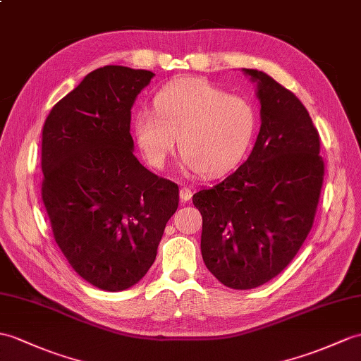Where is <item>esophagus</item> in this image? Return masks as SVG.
Masks as SVG:
<instances>
[{
    "mask_svg": "<svg viewBox=\"0 0 361 361\" xmlns=\"http://www.w3.org/2000/svg\"><path fill=\"white\" fill-rule=\"evenodd\" d=\"M180 198H181V201L183 203H188V201L192 198V190L189 189V188H181L180 189Z\"/></svg>",
    "mask_w": 361,
    "mask_h": 361,
    "instance_id": "obj_1",
    "label": "esophagus"
}]
</instances>
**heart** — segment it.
<instances>
[{"instance_id":"1","label":"heart","mask_w":361,"mask_h":361,"mask_svg":"<svg viewBox=\"0 0 361 361\" xmlns=\"http://www.w3.org/2000/svg\"><path fill=\"white\" fill-rule=\"evenodd\" d=\"M154 109H140L133 132L142 155L155 167L164 166L177 137L184 163L204 178L231 171L252 145L254 106L206 80L169 82L157 92Z\"/></svg>"}]
</instances>
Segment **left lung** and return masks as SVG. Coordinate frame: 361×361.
I'll return each mask as SVG.
<instances>
[{"mask_svg":"<svg viewBox=\"0 0 361 361\" xmlns=\"http://www.w3.org/2000/svg\"><path fill=\"white\" fill-rule=\"evenodd\" d=\"M257 81L262 126L247 160L192 197L203 216L201 255L231 289H254L286 267L311 232L324 161L306 107L264 72Z\"/></svg>","mask_w":361,"mask_h":361,"instance_id":"left-lung-1","label":"left lung"}]
</instances>
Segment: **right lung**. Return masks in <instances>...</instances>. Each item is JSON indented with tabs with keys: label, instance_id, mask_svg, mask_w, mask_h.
I'll use <instances>...</instances> for the list:
<instances>
[{
	"label": "right lung",
	"instance_id": "1",
	"mask_svg": "<svg viewBox=\"0 0 361 361\" xmlns=\"http://www.w3.org/2000/svg\"><path fill=\"white\" fill-rule=\"evenodd\" d=\"M154 73L104 66L58 102L43 126L41 198L58 247L81 279L118 292L157 257L178 186L133 155L130 109Z\"/></svg>",
	"mask_w": 361,
	"mask_h": 361
}]
</instances>
